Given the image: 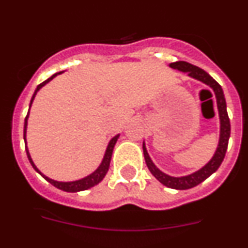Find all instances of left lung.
Segmentation results:
<instances>
[{
	"label": "left lung",
	"instance_id": "8db88e82",
	"mask_svg": "<svg viewBox=\"0 0 248 248\" xmlns=\"http://www.w3.org/2000/svg\"><path fill=\"white\" fill-rule=\"evenodd\" d=\"M171 68L177 69L180 72H186L189 77L193 78V79L199 80V81L204 82L205 85L211 87L215 92V96H216V102H217V109H218V115H219V122H221V131H219V141L217 145V149L215 155L212 156V158L210 159L209 163L205 164L202 169H199L198 171L193 172L191 175H187V176H181V177H174L170 175L164 174L163 171L159 170L156 166L154 164V162L150 158L149 154L146 151V147H145V142L142 144V150H144V157L145 162H146V166L149 168V170L151 171V174L158 180L161 184H163L164 186L169 187V188L174 189H188L192 187L197 186L201 182L206 180L207 177L211 174H214L217 169L219 168L221 163L223 162L224 156H226L227 147H228V141L229 137H231V121H229L228 112H227V104H226V98H224L223 90H222L221 85L216 81L212 77H210L204 69L199 68V67L193 66V64L188 63V62L185 61H177L172 62L169 64Z\"/></svg>",
	"mask_w": 248,
	"mask_h": 248
}]
</instances>
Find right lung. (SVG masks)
Returning <instances> with one entry per match:
<instances>
[{
	"label": "right lung",
	"instance_id": "add662e5",
	"mask_svg": "<svg viewBox=\"0 0 248 248\" xmlns=\"http://www.w3.org/2000/svg\"><path fill=\"white\" fill-rule=\"evenodd\" d=\"M61 73H63V72H59V73H55L54 76H51V77L49 78V79H46V81H43V82H42V84H39L38 86H37L36 91H34L33 96H32V98H31L30 108H31V104H32V102H33L34 97H36L37 92H38L39 90H41L42 87L44 86V85L47 84V82H49L50 80L54 79V78L56 77L57 74H61ZM29 114H30V109H29V112H27L26 117H25V124H24V140H25V144H26V129H27V119H29ZM119 136H120V134H117V136H115L114 138H112L109 141L108 147H107V150H106V154H104L103 161H102V163L99 164V167L96 169V170L92 172V174L87 175V176L84 177V179H80V180H77V181H71V182L55 181V180L50 179V177H47L44 174H42V172L39 171V169L37 168L36 166H34L33 161H32L31 156H30V152H29V149H27V146H25V149H26L27 158H29L30 163H31V166L33 167L34 170H36L37 172H39V174H41L42 176H43L47 182H50V184H51L52 186L56 187V188L62 189V191H64V192H72V193H74V192H80V191H85V189L91 188V187H93L94 185L99 184V182H101L102 180H103V177L106 176V174H107V172H108V169H109V166H110V159H111V155H112V150H114L115 144H116L117 139H119Z\"/></svg>",
	"mask_w": 248,
	"mask_h": 248
}]
</instances>
